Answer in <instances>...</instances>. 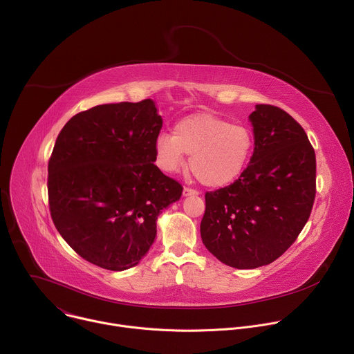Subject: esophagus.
<instances>
[{"label": "esophagus", "instance_id": "esophagus-1", "mask_svg": "<svg viewBox=\"0 0 354 354\" xmlns=\"http://www.w3.org/2000/svg\"><path fill=\"white\" fill-rule=\"evenodd\" d=\"M197 194H198V192H196V190H193L190 187H183V196L185 197H187V196H197Z\"/></svg>", "mask_w": 354, "mask_h": 354}]
</instances>
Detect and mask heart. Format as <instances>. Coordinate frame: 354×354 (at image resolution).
Instances as JSON below:
<instances>
[{
  "label": "heart",
  "instance_id": "obj_1",
  "mask_svg": "<svg viewBox=\"0 0 354 354\" xmlns=\"http://www.w3.org/2000/svg\"><path fill=\"white\" fill-rule=\"evenodd\" d=\"M154 151L162 171L178 172L190 156L189 167L198 180L209 187H221L245 169L254 151V134L216 115L194 113L175 124L174 136L160 134Z\"/></svg>",
  "mask_w": 354,
  "mask_h": 354
}]
</instances>
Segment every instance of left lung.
Listing matches in <instances>:
<instances>
[{
  "instance_id": "8db88e82",
  "label": "left lung",
  "mask_w": 354,
  "mask_h": 354,
  "mask_svg": "<svg viewBox=\"0 0 354 354\" xmlns=\"http://www.w3.org/2000/svg\"><path fill=\"white\" fill-rule=\"evenodd\" d=\"M255 148L227 187L206 193L200 235L209 252L235 269L272 263L307 224L315 198V153L287 112L257 105L249 115Z\"/></svg>"
}]
</instances>
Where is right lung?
Listing matches in <instances>:
<instances>
[{
    "label": "right lung",
    "instance_id": "1",
    "mask_svg": "<svg viewBox=\"0 0 354 354\" xmlns=\"http://www.w3.org/2000/svg\"><path fill=\"white\" fill-rule=\"evenodd\" d=\"M162 118L153 99L97 105L71 118L48 161V205L64 241L113 272L147 255L157 220L182 186L154 164Z\"/></svg>",
    "mask_w": 354,
    "mask_h": 354
}]
</instances>
